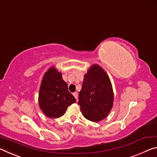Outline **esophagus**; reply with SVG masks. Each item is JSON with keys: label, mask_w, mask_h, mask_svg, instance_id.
<instances>
[{"label": "esophagus", "mask_w": 157, "mask_h": 157, "mask_svg": "<svg viewBox=\"0 0 157 157\" xmlns=\"http://www.w3.org/2000/svg\"><path fill=\"white\" fill-rule=\"evenodd\" d=\"M73 95H74V97H75L76 99H78V93H77V92H74V93H73Z\"/></svg>", "instance_id": "1"}]
</instances>
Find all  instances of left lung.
<instances>
[{
	"mask_svg": "<svg viewBox=\"0 0 157 157\" xmlns=\"http://www.w3.org/2000/svg\"><path fill=\"white\" fill-rule=\"evenodd\" d=\"M113 104V92L109 76L99 65L89 69L78 94V105L87 120L99 122L106 117Z\"/></svg>",
	"mask_w": 157,
	"mask_h": 157,
	"instance_id": "obj_1",
	"label": "left lung"
}]
</instances>
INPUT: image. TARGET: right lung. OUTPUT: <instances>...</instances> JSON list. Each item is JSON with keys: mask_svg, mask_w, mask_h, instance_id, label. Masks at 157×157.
Masks as SVG:
<instances>
[{"mask_svg": "<svg viewBox=\"0 0 157 157\" xmlns=\"http://www.w3.org/2000/svg\"><path fill=\"white\" fill-rule=\"evenodd\" d=\"M75 102L62 74L54 67L48 69L43 77L39 92V105L44 113L50 118L60 117Z\"/></svg>", "mask_w": 157, "mask_h": 157, "instance_id": "right-lung-1", "label": "right lung"}]
</instances>
